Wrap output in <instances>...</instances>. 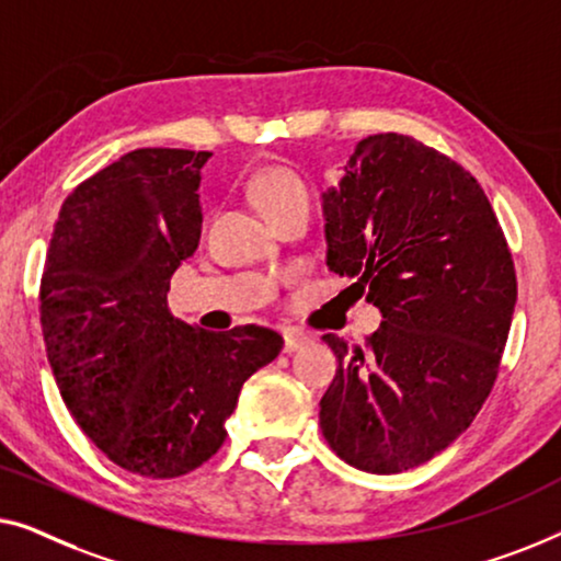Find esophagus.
<instances>
[{
  "label": "esophagus",
  "instance_id": "obj_1",
  "mask_svg": "<svg viewBox=\"0 0 561 561\" xmlns=\"http://www.w3.org/2000/svg\"><path fill=\"white\" fill-rule=\"evenodd\" d=\"M307 343H310V337H307L305 333H299V330H287V333H284V348L282 351L287 353V356H291V353L299 351Z\"/></svg>",
  "mask_w": 561,
  "mask_h": 561
}]
</instances>
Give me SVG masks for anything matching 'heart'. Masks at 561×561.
<instances>
[{"label": "heart", "instance_id": "heart-1", "mask_svg": "<svg viewBox=\"0 0 561 561\" xmlns=\"http://www.w3.org/2000/svg\"><path fill=\"white\" fill-rule=\"evenodd\" d=\"M254 195L266 216L287 208V205H297V203L310 205L307 185L302 183V178L289 168H266L262 175L254 180Z\"/></svg>", "mask_w": 561, "mask_h": 561}]
</instances>
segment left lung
Segmentation results:
<instances>
[{
    "instance_id": "obj_1",
    "label": "left lung",
    "mask_w": 561,
    "mask_h": 561,
    "mask_svg": "<svg viewBox=\"0 0 561 561\" xmlns=\"http://www.w3.org/2000/svg\"><path fill=\"white\" fill-rule=\"evenodd\" d=\"M328 266L383 314L337 356L320 430L353 468L427 462L476 420L499 376L516 305L506 236L468 170L404 134L360 139L322 193Z\"/></svg>"
}]
</instances>
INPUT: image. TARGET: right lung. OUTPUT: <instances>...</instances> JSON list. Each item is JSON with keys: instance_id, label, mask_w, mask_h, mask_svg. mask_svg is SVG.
<instances>
[{"instance_id": "1", "label": "right lung", "mask_w": 561, "mask_h": 561, "mask_svg": "<svg viewBox=\"0 0 561 561\" xmlns=\"http://www.w3.org/2000/svg\"><path fill=\"white\" fill-rule=\"evenodd\" d=\"M208 157H119L68 195L45 259L41 322L60 397L93 445L141 478L210 460L243 381L284 345L270 328L205 333L172 318L170 279L201 241Z\"/></svg>"}]
</instances>
